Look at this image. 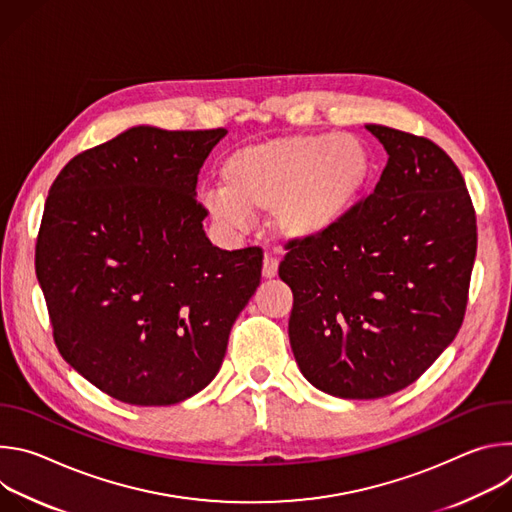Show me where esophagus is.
Wrapping results in <instances>:
<instances>
[{
  "label": "esophagus",
  "instance_id": "1",
  "mask_svg": "<svg viewBox=\"0 0 512 512\" xmlns=\"http://www.w3.org/2000/svg\"><path fill=\"white\" fill-rule=\"evenodd\" d=\"M277 269H279V259L275 255H265V259H263V277H267V279L275 277Z\"/></svg>",
  "mask_w": 512,
  "mask_h": 512
}]
</instances>
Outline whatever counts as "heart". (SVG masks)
<instances>
[{
    "instance_id": "obj_1",
    "label": "heart",
    "mask_w": 512,
    "mask_h": 512,
    "mask_svg": "<svg viewBox=\"0 0 512 512\" xmlns=\"http://www.w3.org/2000/svg\"><path fill=\"white\" fill-rule=\"evenodd\" d=\"M375 172L369 145L334 131L300 133L247 145L221 168L223 190H208L204 206L227 231L243 229L251 212L271 210L287 239H316L360 204Z\"/></svg>"
}]
</instances>
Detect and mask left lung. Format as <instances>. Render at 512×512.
<instances>
[{
  "label": "left lung",
  "instance_id": "1",
  "mask_svg": "<svg viewBox=\"0 0 512 512\" xmlns=\"http://www.w3.org/2000/svg\"><path fill=\"white\" fill-rule=\"evenodd\" d=\"M389 154L375 192L334 231L294 239L289 344L302 375L342 399L415 383L456 338L476 257V212L454 160L427 137L367 125Z\"/></svg>",
  "mask_w": 512,
  "mask_h": 512
}]
</instances>
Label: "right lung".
<instances>
[{
	"instance_id": "1",
	"label": "right lung",
	"mask_w": 512,
	"mask_h": 512,
	"mask_svg": "<svg viewBox=\"0 0 512 512\" xmlns=\"http://www.w3.org/2000/svg\"><path fill=\"white\" fill-rule=\"evenodd\" d=\"M225 129L131 127L50 186L36 275L58 352L109 397L174 405L218 373L263 251L204 235L200 168Z\"/></svg>"
}]
</instances>
